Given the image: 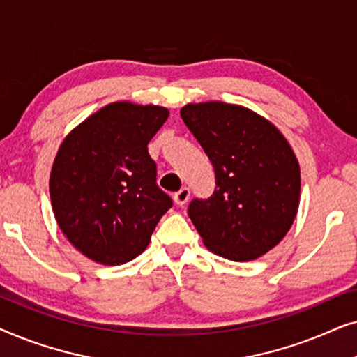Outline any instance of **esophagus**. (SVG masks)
<instances>
[{"label": "esophagus", "mask_w": 357, "mask_h": 357, "mask_svg": "<svg viewBox=\"0 0 357 357\" xmlns=\"http://www.w3.org/2000/svg\"><path fill=\"white\" fill-rule=\"evenodd\" d=\"M188 198H190L188 187H182L177 193H174V202H175V204H178V206H183V204L188 202Z\"/></svg>", "instance_id": "obj_1"}]
</instances>
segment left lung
<instances>
[{
    "label": "left lung",
    "instance_id": "left-lung-1",
    "mask_svg": "<svg viewBox=\"0 0 357 357\" xmlns=\"http://www.w3.org/2000/svg\"><path fill=\"white\" fill-rule=\"evenodd\" d=\"M180 116L216 174L211 197L190 202V219L213 253L255 260L281 242L299 206L301 170L289 143L241 105L188 104Z\"/></svg>",
    "mask_w": 357,
    "mask_h": 357
}]
</instances>
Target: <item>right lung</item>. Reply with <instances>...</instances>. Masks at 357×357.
<instances>
[{"instance_id":"right-lung-1","label":"right lung","mask_w":357,"mask_h":357,"mask_svg":"<svg viewBox=\"0 0 357 357\" xmlns=\"http://www.w3.org/2000/svg\"><path fill=\"white\" fill-rule=\"evenodd\" d=\"M167 116L164 107L116 102L76 126L58 149L50 174L53 213L68 241L91 260H133L172 208L148 153Z\"/></svg>"}]
</instances>
